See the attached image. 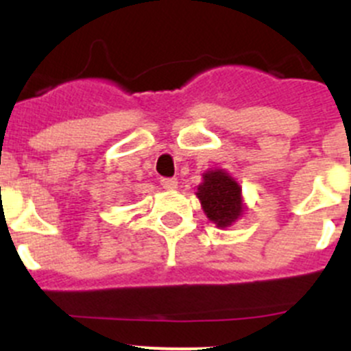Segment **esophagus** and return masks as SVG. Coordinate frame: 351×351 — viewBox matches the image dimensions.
Masks as SVG:
<instances>
[{
  "label": "esophagus",
  "instance_id": "esophagus-1",
  "mask_svg": "<svg viewBox=\"0 0 351 351\" xmlns=\"http://www.w3.org/2000/svg\"><path fill=\"white\" fill-rule=\"evenodd\" d=\"M159 182H161L162 189L166 190H175L178 186V180L176 178H161Z\"/></svg>",
  "mask_w": 351,
  "mask_h": 351
}]
</instances>
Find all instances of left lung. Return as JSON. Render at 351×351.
<instances>
[{"instance_id": "obj_1", "label": "left lung", "mask_w": 351, "mask_h": 351, "mask_svg": "<svg viewBox=\"0 0 351 351\" xmlns=\"http://www.w3.org/2000/svg\"><path fill=\"white\" fill-rule=\"evenodd\" d=\"M197 197L207 217L219 228H228L243 214L241 189L222 169L205 173Z\"/></svg>"}]
</instances>
